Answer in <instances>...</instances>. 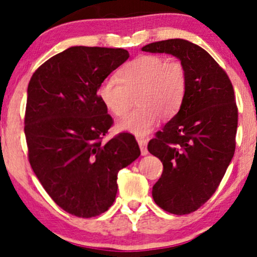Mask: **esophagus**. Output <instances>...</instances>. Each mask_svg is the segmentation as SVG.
<instances>
[{
	"label": "esophagus",
	"instance_id": "34e87169",
	"mask_svg": "<svg viewBox=\"0 0 257 257\" xmlns=\"http://www.w3.org/2000/svg\"><path fill=\"white\" fill-rule=\"evenodd\" d=\"M137 142H138V144H139V148H141V153H142V155H148V148H147V145H148V139H145V138H137Z\"/></svg>",
	"mask_w": 257,
	"mask_h": 257
}]
</instances>
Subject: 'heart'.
<instances>
[{
	"instance_id": "1",
	"label": "heart",
	"mask_w": 257,
	"mask_h": 257,
	"mask_svg": "<svg viewBox=\"0 0 257 257\" xmlns=\"http://www.w3.org/2000/svg\"><path fill=\"white\" fill-rule=\"evenodd\" d=\"M187 89V71L180 61L145 55L128 62L118 80L107 78L99 85L101 102L113 115L122 116L134 104L138 108L118 121L120 130L137 136L148 135L158 116L169 119L181 107Z\"/></svg>"
}]
</instances>
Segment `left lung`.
<instances>
[{
  "instance_id": "1",
  "label": "left lung",
  "mask_w": 257,
  "mask_h": 257,
  "mask_svg": "<svg viewBox=\"0 0 257 257\" xmlns=\"http://www.w3.org/2000/svg\"><path fill=\"white\" fill-rule=\"evenodd\" d=\"M145 52L177 57L187 71L180 110L148 144L163 163L153 187L156 204L169 213L188 214L217 191L236 148L238 109L229 76L200 46L185 39L145 45Z\"/></svg>"
}]
</instances>
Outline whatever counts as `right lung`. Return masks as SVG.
I'll return each mask as SVG.
<instances>
[{
  "label": "right lung",
  "mask_w": 257,
  "mask_h": 257,
  "mask_svg": "<svg viewBox=\"0 0 257 257\" xmlns=\"http://www.w3.org/2000/svg\"><path fill=\"white\" fill-rule=\"evenodd\" d=\"M128 57L123 49L72 46L41 64L28 83V161L47 194L72 216L108 210L119 170L141 155L131 134L102 142L113 119L97 89Z\"/></svg>",
  "instance_id": "obj_1"
}]
</instances>
